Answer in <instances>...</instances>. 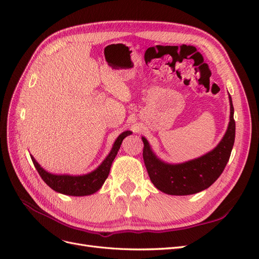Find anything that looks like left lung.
<instances>
[{
    "instance_id": "obj_1",
    "label": "left lung",
    "mask_w": 259,
    "mask_h": 259,
    "mask_svg": "<svg viewBox=\"0 0 259 259\" xmlns=\"http://www.w3.org/2000/svg\"><path fill=\"white\" fill-rule=\"evenodd\" d=\"M230 120L219 144L200 158L183 163L171 164L159 159L146 137L144 143V162L152 184L156 189L170 195H189L207 189L222 175L229 161L236 137L233 105L229 94Z\"/></svg>"
}]
</instances>
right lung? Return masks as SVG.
<instances>
[{
    "label": "right lung",
    "mask_w": 259,
    "mask_h": 259,
    "mask_svg": "<svg viewBox=\"0 0 259 259\" xmlns=\"http://www.w3.org/2000/svg\"><path fill=\"white\" fill-rule=\"evenodd\" d=\"M131 134V131H125L122 134H120L113 143L110 152L107 155V158L101 162L100 165L96 169L92 170L91 173L83 175L50 173V171L45 170L36 162L32 155L30 154V156L32 159L37 173L40 174L46 185L50 186L53 190L66 195H72V197H84V195H91L97 192L101 186L104 185L105 180L109 175V171H110L112 162L121 147L123 139Z\"/></svg>",
    "instance_id": "right-lung-1"
}]
</instances>
